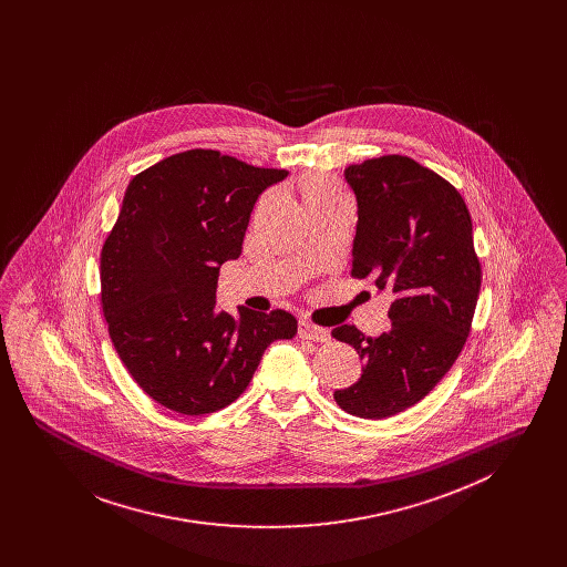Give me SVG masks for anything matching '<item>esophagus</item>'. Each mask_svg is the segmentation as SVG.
Masks as SVG:
<instances>
[{"mask_svg": "<svg viewBox=\"0 0 567 567\" xmlns=\"http://www.w3.org/2000/svg\"><path fill=\"white\" fill-rule=\"evenodd\" d=\"M299 338L312 340V342H327L331 338V333L319 324L310 323V321H299Z\"/></svg>", "mask_w": 567, "mask_h": 567, "instance_id": "34e87169", "label": "esophagus"}]
</instances>
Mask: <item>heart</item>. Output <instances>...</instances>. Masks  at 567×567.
<instances>
[{"label": "heart", "mask_w": 567, "mask_h": 567, "mask_svg": "<svg viewBox=\"0 0 567 567\" xmlns=\"http://www.w3.org/2000/svg\"><path fill=\"white\" fill-rule=\"evenodd\" d=\"M299 190H301V202L308 208V213L321 210V208L333 206V204L349 202L347 193L340 189V185L336 181H331L329 176H323V174L306 176L299 185Z\"/></svg>", "instance_id": "heart-1"}]
</instances>
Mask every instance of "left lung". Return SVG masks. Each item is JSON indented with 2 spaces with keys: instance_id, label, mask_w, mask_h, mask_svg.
Here are the masks:
<instances>
[{
  "instance_id": "8db88e82",
  "label": "left lung",
  "mask_w": 567,
  "mask_h": 567,
  "mask_svg": "<svg viewBox=\"0 0 567 567\" xmlns=\"http://www.w3.org/2000/svg\"><path fill=\"white\" fill-rule=\"evenodd\" d=\"M344 176L357 195L352 278L393 296L391 327L377 338L354 324L331 336L363 359L361 378L333 393L361 419H386L421 402L457 361L481 293L472 216L458 190L430 167L384 155Z\"/></svg>"
}]
</instances>
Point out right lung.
<instances>
[{"mask_svg":"<svg viewBox=\"0 0 567 567\" xmlns=\"http://www.w3.org/2000/svg\"><path fill=\"white\" fill-rule=\"evenodd\" d=\"M289 172L193 148L135 174L102 248V310L123 365L167 410L199 416L236 402L285 310L216 312V282L238 259L255 202Z\"/></svg>","mask_w":567,"mask_h":567,"instance_id":"right-lung-1","label":"right lung"}]
</instances>
